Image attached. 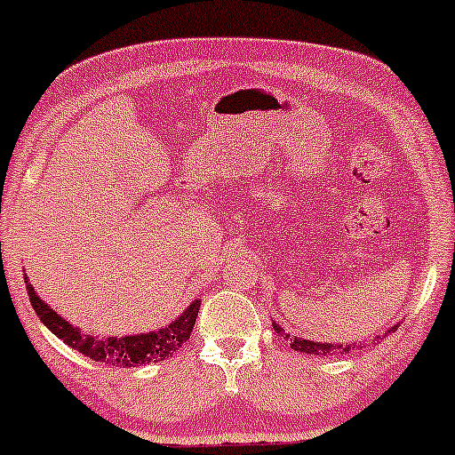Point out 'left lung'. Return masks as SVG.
Here are the masks:
<instances>
[{
	"instance_id": "obj_1",
	"label": "left lung",
	"mask_w": 455,
	"mask_h": 455,
	"mask_svg": "<svg viewBox=\"0 0 455 455\" xmlns=\"http://www.w3.org/2000/svg\"><path fill=\"white\" fill-rule=\"evenodd\" d=\"M275 329V333H280L282 336V327L275 325V321L271 323ZM394 325L391 329H387V331H395ZM286 338H291V348H295V351H301V353H307V355H323V357H327V355H344L348 351H355V342L353 344H329V342H315V340H304V338H297V336H291V333H286ZM380 336H377L379 340ZM362 348V347H357Z\"/></svg>"
}]
</instances>
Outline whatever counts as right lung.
<instances>
[{
	"label": "right lung",
	"instance_id": "add662e5",
	"mask_svg": "<svg viewBox=\"0 0 455 455\" xmlns=\"http://www.w3.org/2000/svg\"><path fill=\"white\" fill-rule=\"evenodd\" d=\"M25 284H28V295L31 301V307L36 310L40 321L44 323V327L51 333H55L60 340H64L68 347H72L75 351L83 353L85 357L93 359V362H102L108 365H119V368H134V365H143L151 362H162L166 357H173L181 348L188 338H190L192 327H195L198 307L201 301L195 299L190 306L181 312L169 325L154 329L149 333H130V336H108V338H96L87 336L81 329L70 325L64 316H60L49 304H44V299H40V295L34 291L28 274L23 275Z\"/></svg>",
	"mask_w": 455,
	"mask_h": 455
}]
</instances>
